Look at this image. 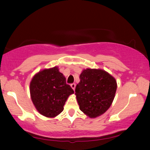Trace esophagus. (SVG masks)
<instances>
[{
  "instance_id": "obj_1",
  "label": "esophagus",
  "mask_w": 150,
  "mask_h": 150,
  "mask_svg": "<svg viewBox=\"0 0 150 150\" xmlns=\"http://www.w3.org/2000/svg\"><path fill=\"white\" fill-rule=\"evenodd\" d=\"M71 88H72L74 90L75 89V87H76V84L75 83L71 84Z\"/></svg>"
}]
</instances>
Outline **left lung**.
Listing matches in <instances>:
<instances>
[{
	"label": "left lung",
	"mask_w": 150,
	"mask_h": 150,
	"mask_svg": "<svg viewBox=\"0 0 150 150\" xmlns=\"http://www.w3.org/2000/svg\"><path fill=\"white\" fill-rule=\"evenodd\" d=\"M117 90L115 79L102 69H87L76 87L80 109L90 117L101 115L111 105Z\"/></svg>",
	"instance_id": "left-lung-1"
}]
</instances>
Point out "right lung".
<instances>
[{
  "instance_id": "right-lung-1",
  "label": "right lung",
  "mask_w": 150,
  "mask_h": 150,
  "mask_svg": "<svg viewBox=\"0 0 150 150\" xmlns=\"http://www.w3.org/2000/svg\"><path fill=\"white\" fill-rule=\"evenodd\" d=\"M74 92L57 67L40 71L30 84L33 103L39 112L47 117L60 114L68 96Z\"/></svg>"
}]
</instances>
